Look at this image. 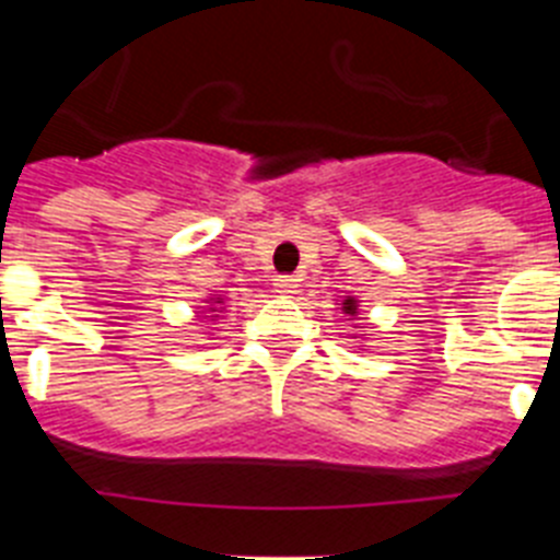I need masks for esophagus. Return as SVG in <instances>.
<instances>
[{"instance_id":"34e87169","label":"esophagus","mask_w":560,"mask_h":560,"mask_svg":"<svg viewBox=\"0 0 560 560\" xmlns=\"http://www.w3.org/2000/svg\"><path fill=\"white\" fill-rule=\"evenodd\" d=\"M275 291L277 294H283V296H291L296 291V277L291 275H280L275 280Z\"/></svg>"}]
</instances>
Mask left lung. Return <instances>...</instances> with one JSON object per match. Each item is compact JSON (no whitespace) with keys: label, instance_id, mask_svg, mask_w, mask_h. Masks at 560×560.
Returning a JSON list of instances; mask_svg holds the SVG:
<instances>
[{"label":"left lung","instance_id":"obj_1","mask_svg":"<svg viewBox=\"0 0 560 560\" xmlns=\"http://www.w3.org/2000/svg\"><path fill=\"white\" fill-rule=\"evenodd\" d=\"M341 311H345V314H355V300H345V303H341Z\"/></svg>","mask_w":560,"mask_h":560}]
</instances>
